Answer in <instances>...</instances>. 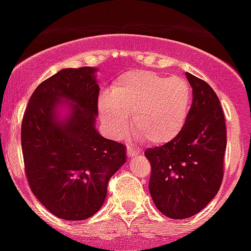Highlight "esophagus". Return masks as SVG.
<instances>
[{
    "label": "esophagus",
    "mask_w": 251,
    "mask_h": 251,
    "mask_svg": "<svg viewBox=\"0 0 251 251\" xmlns=\"http://www.w3.org/2000/svg\"><path fill=\"white\" fill-rule=\"evenodd\" d=\"M135 155H138V151L137 150H134L133 147H130V146H127V156L129 157H134Z\"/></svg>",
    "instance_id": "34e87169"
}]
</instances>
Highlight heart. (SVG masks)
Returning <instances> with one entry per match:
<instances>
[{"label": "heart", "mask_w": 251, "mask_h": 251, "mask_svg": "<svg viewBox=\"0 0 251 251\" xmlns=\"http://www.w3.org/2000/svg\"><path fill=\"white\" fill-rule=\"evenodd\" d=\"M190 106L191 88L186 80L146 70L121 75L109 95L99 99L100 117L110 138L125 137L131 116L137 137L153 146L165 145L178 135Z\"/></svg>", "instance_id": "b5f03b06"}]
</instances>
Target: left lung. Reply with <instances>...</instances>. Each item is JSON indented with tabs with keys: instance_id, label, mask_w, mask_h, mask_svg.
<instances>
[{
	"instance_id": "1",
	"label": "left lung",
	"mask_w": 251,
	"mask_h": 251,
	"mask_svg": "<svg viewBox=\"0 0 251 251\" xmlns=\"http://www.w3.org/2000/svg\"><path fill=\"white\" fill-rule=\"evenodd\" d=\"M186 78L193 102L182 130L173 141L145 152L151 163L150 194L171 219L202 211L218 194L224 175L226 130L218 95L190 73Z\"/></svg>"
}]
</instances>
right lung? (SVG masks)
I'll return each mask as SVG.
<instances>
[{
    "label": "right lung",
    "mask_w": 251,
    "mask_h": 251,
    "mask_svg": "<svg viewBox=\"0 0 251 251\" xmlns=\"http://www.w3.org/2000/svg\"><path fill=\"white\" fill-rule=\"evenodd\" d=\"M98 69H64L37 86L22 122L25 176L33 195L54 216L84 220L100 208L110 177L125 164V146L101 137ZM69 104L61 119L58 108Z\"/></svg>",
    "instance_id": "add662e5"
}]
</instances>
